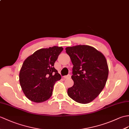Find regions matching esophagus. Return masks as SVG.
Masks as SVG:
<instances>
[{"label":"esophagus","mask_w":129,"mask_h":129,"mask_svg":"<svg viewBox=\"0 0 129 129\" xmlns=\"http://www.w3.org/2000/svg\"><path fill=\"white\" fill-rule=\"evenodd\" d=\"M71 77L70 75H68L67 76H64V79H70Z\"/></svg>","instance_id":"34e87169"}]
</instances>
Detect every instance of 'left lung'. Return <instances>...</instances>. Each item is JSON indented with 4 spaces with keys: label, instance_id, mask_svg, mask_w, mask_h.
I'll return each mask as SVG.
<instances>
[{
    "label": "left lung",
    "instance_id": "1",
    "mask_svg": "<svg viewBox=\"0 0 129 129\" xmlns=\"http://www.w3.org/2000/svg\"><path fill=\"white\" fill-rule=\"evenodd\" d=\"M65 50L74 65L71 78L74 83L68 89V94L76 102H91L103 90L108 76L105 56L87 45L69 47Z\"/></svg>",
    "mask_w": 129,
    "mask_h": 129
}]
</instances>
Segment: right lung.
<instances>
[{"mask_svg": "<svg viewBox=\"0 0 129 129\" xmlns=\"http://www.w3.org/2000/svg\"><path fill=\"white\" fill-rule=\"evenodd\" d=\"M62 47L40 49L27 58L19 74V81L24 94L36 103L46 101L52 96L56 81L61 75L54 67Z\"/></svg>", "mask_w": 129, "mask_h": 129, "instance_id": "obj_1", "label": "right lung"}]
</instances>
